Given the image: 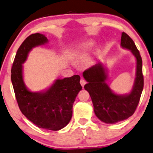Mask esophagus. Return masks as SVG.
Listing matches in <instances>:
<instances>
[{
  "mask_svg": "<svg viewBox=\"0 0 153 153\" xmlns=\"http://www.w3.org/2000/svg\"><path fill=\"white\" fill-rule=\"evenodd\" d=\"M80 82V85H82V87H84V85L86 84V81H85L84 79H81Z\"/></svg>",
  "mask_w": 153,
  "mask_h": 153,
  "instance_id": "34e87169",
  "label": "esophagus"
}]
</instances>
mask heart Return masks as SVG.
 <instances>
[{
    "mask_svg": "<svg viewBox=\"0 0 153 153\" xmlns=\"http://www.w3.org/2000/svg\"><path fill=\"white\" fill-rule=\"evenodd\" d=\"M93 42H87V43H86L84 45V48L85 49H89V48H91V47L93 46Z\"/></svg>",
    "mask_w": 153,
    "mask_h": 153,
    "instance_id": "obj_1",
    "label": "heart"
}]
</instances>
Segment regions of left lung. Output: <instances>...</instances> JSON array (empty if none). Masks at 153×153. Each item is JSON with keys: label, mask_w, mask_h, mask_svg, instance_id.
Masks as SVG:
<instances>
[{"label": "left lung", "mask_w": 153, "mask_h": 153, "mask_svg": "<svg viewBox=\"0 0 153 153\" xmlns=\"http://www.w3.org/2000/svg\"><path fill=\"white\" fill-rule=\"evenodd\" d=\"M121 46L131 50L137 62L135 83L129 94L117 95L110 89L105 83L107 76L101 63L94 65L83 72V76L87 81L84 87L90 95L96 115L108 124L125 120L133 115L143 89L141 56L133 40L125 32L122 33Z\"/></svg>", "instance_id": "8db88e82"}]
</instances>
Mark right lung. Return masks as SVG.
<instances>
[{
    "label": "right lung",
    "mask_w": 153,
    "mask_h": 153,
    "mask_svg": "<svg viewBox=\"0 0 153 153\" xmlns=\"http://www.w3.org/2000/svg\"><path fill=\"white\" fill-rule=\"evenodd\" d=\"M48 42L42 34L28 36L17 50L11 69V80L20 111L28 120L45 129L57 131L68 125L73 114V105L82 86L80 77L56 80L48 90L41 93L28 90L22 77V64L34 47Z\"/></svg>",
    "instance_id": "obj_1"
}]
</instances>
